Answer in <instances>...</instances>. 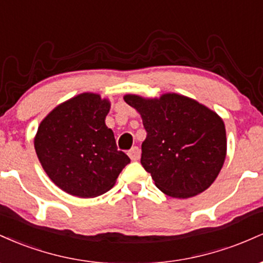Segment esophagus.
I'll return each instance as SVG.
<instances>
[{"label": "esophagus", "mask_w": 263, "mask_h": 263, "mask_svg": "<svg viewBox=\"0 0 263 263\" xmlns=\"http://www.w3.org/2000/svg\"><path fill=\"white\" fill-rule=\"evenodd\" d=\"M128 156H129V158L132 159V161H138V159H140V157H141V149L138 148V147H132L131 149L128 151Z\"/></svg>", "instance_id": "1"}]
</instances>
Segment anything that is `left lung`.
<instances>
[{
    "label": "left lung",
    "instance_id": "8db88e82",
    "mask_svg": "<svg viewBox=\"0 0 263 263\" xmlns=\"http://www.w3.org/2000/svg\"><path fill=\"white\" fill-rule=\"evenodd\" d=\"M142 117L146 140L141 164L156 186L172 198L186 199L206 190L226 157V131L218 114L179 93L159 99L123 96Z\"/></svg>",
    "mask_w": 263,
    "mask_h": 263
}]
</instances>
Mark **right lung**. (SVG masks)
I'll return each instance as SVG.
<instances>
[{
	"label": "right lung",
	"mask_w": 263,
	"mask_h": 263,
	"mask_svg": "<svg viewBox=\"0 0 263 263\" xmlns=\"http://www.w3.org/2000/svg\"><path fill=\"white\" fill-rule=\"evenodd\" d=\"M110 101L84 92L50 111L39 125L34 148L52 182L68 194L95 198L110 190L129 158L117 149L105 123Z\"/></svg>",
	"instance_id": "right-lung-1"
}]
</instances>
